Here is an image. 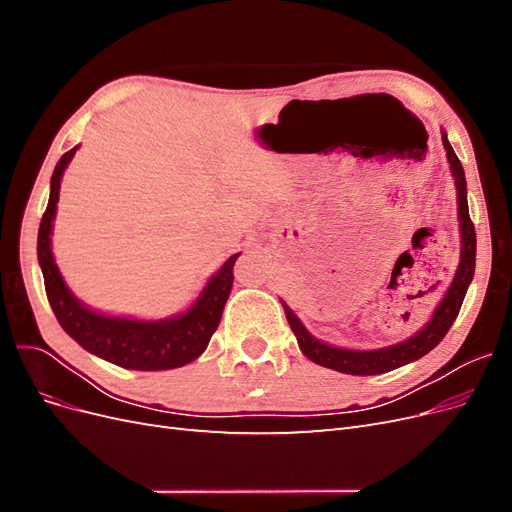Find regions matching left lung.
I'll list each match as a JSON object with an SVG mask.
<instances>
[{"label": "left lung", "mask_w": 512, "mask_h": 512, "mask_svg": "<svg viewBox=\"0 0 512 512\" xmlns=\"http://www.w3.org/2000/svg\"><path fill=\"white\" fill-rule=\"evenodd\" d=\"M442 145L446 149V158L448 164H451V173L455 177V188H457V213H459V230H461V258H459V267L453 277L451 286H448L444 299L433 312L431 320L425 324V327L412 335L410 339L389 348H380V350H348V348H335L320 342L314 335H309V331L303 327V322L294 316L292 309L282 301L284 312L288 318L290 329L297 337L301 352L307 356L309 361H314L322 367H329L335 371H342V374L350 376H374V374H384V371L397 369L406 363H412L416 359H421L429 350L436 348L448 329L453 327V322L459 314L463 297H466L468 286L474 277V265H476V230L470 220V211H468V188H466V175H463V166L459 158L455 156V151L448 143L446 134L442 132Z\"/></svg>", "instance_id": "1"}]
</instances>
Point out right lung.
Instances as JSON below:
<instances>
[{
  "label": "right lung",
  "mask_w": 512,
  "mask_h": 512,
  "mask_svg": "<svg viewBox=\"0 0 512 512\" xmlns=\"http://www.w3.org/2000/svg\"><path fill=\"white\" fill-rule=\"evenodd\" d=\"M74 147L61 156L51 177L49 205L38 230V262L44 275L46 297L57 322L76 344L100 359L126 369L160 371L192 363L205 352L224 312L232 288V267L239 254L230 256L215 273L200 297L185 314L164 320H134L98 314L74 297L61 277L51 252V230L64 170L76 153Z\"/></svg>",
  "instance_id": "add662e5"
}]
</instances>
